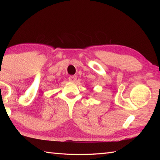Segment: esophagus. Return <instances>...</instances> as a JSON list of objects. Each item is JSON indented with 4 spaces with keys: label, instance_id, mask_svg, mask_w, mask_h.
I'll list each match as a JSON object with an SVG mask.
<instances>
[{
    "label": "esophagus",
    "instance_id": "obj_1",
    "mask_svg": "<svg viewBox=\"0 0 160 160\" xmlns=\"http://www.w3.org/2000/svg\"><path fill=\"white\" fill-rule=\"evenodd\" d=\"M77 79V76H71L69 77V80L70 81V82H74Z\"/></svg>",
    "mask_w": 160,
    "mask_h": 160
}]
</instances>
